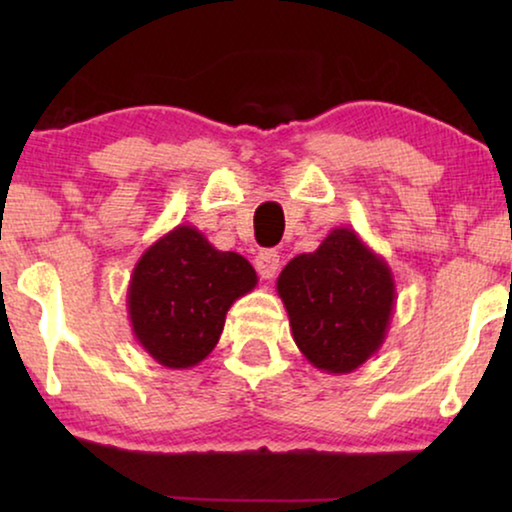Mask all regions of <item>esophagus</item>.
<instances>
[{
    "instance_id": "34e87169",
    "label": "esophagus",
    "mask_w": 512,
    "mask_h": 512,
    "mask_svg": "<svg viewBox=\"0 0 512 512\" xmlns=\"http://www.w3.org/2000/svg\"><path fill=\"white\" fill-rule=\"evenodd\" d=\"M254 263H256L258 275H261L263 279H272L279 270V254L275 249H263L256 254Z\"/></svg>"
}]
</instances>
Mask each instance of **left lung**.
<instances>
[{
    "label": "left lung",
    "mask_w": 512,
    "mask_h": 512,
    "mask_svg": "<svg viewBox=\"0 0 512 512\" xmlns=\"http://www.w3.org/2000/svg\"><path fill=\"white\" fill-rule=\"evenodd\" d=\"M277 293L298 349L328 375L354 373L377 354L396 307L389 263L347 226L333 228L312 254L291 258Z\"/></svg>",
    "instance_id": "8db88e82"
}]
</instances>
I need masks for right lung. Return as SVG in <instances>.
Wrapping results in <instances>:
<instances>
[{"label": "right lung", "mask_w": 512, "mask_h": 512, "mask_svg": "<svg viewBox=\"0 0 512 512\" xmlns=\"http://www.w3.org/2000/svg\"><path fill=\"white\" fill-rule=\"evenodd\" d=\"M256 284L247 258L219 251L198 228L181 223L158 237L132 270V335L160 366H198L219 342L230 307Z\"/></svg>", "instance_id": "right-lung-1"}]
</instances>
